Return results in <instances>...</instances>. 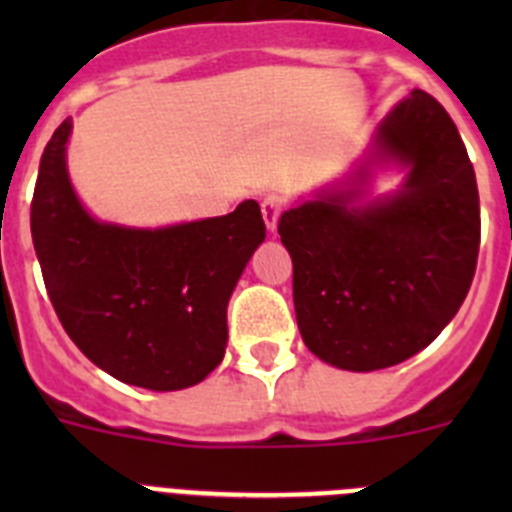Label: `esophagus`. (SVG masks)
Returning <instances> with one entry per match:
<instances>
[{"label":"esophagus","mask_w":512,"mask_h":512,"mask_svg":"<svg viewBox=\"0 0 512 512\" xmlns=\"http://www.w3.org/2000/svg\"><path fill=\"white\" fill-rule=\"evenodd\" d=\"M282 207H284V202H282V197H277V194H266L264 200H261V212H264V223L269 230L277 228V220H279V215H282Z\"/></svg>","instance_id":"obj_1"}]
</instances>
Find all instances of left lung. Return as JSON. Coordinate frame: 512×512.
<instances>
[{
	"mask_svg": "<svg viewBox=\"0 0 512 512\" xmlns=\"http://www.w3.org/2000/svg\"><path fill=\"white\" fill-rule=\"evenodd\" d=\"M410 166L395 197L348 207L354 192L282 212L302 341L318 359L387 369L423 351L459 312L479 253V192L464 140L441 102L415 89L377 133Z\"/></svg>",
	"mask_w": 512,
	"mask_h": 512,
	"instance_id": "left-lung-1",
	"label": "left lung"
}]
</instances>
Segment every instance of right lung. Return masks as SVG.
Here are the masks:
<instances>
[{"mask_svg":"<svg viewBox=\"0 0 512 512\" xmlns=\"http://www.w3.org/2000/svg\"><path fill=\"white\" fill-rule=\"evenodd\" d=\"M63 120L40 158L30 230L63 330L115 379L156 392L202 382L225 354L228 300L266 238L259 202L161 230L97 223L66 174Z\"/></svg>","mask_w":512,"mask_h":512,"instance_id":"1","label":"right lung"}]
</instances>
